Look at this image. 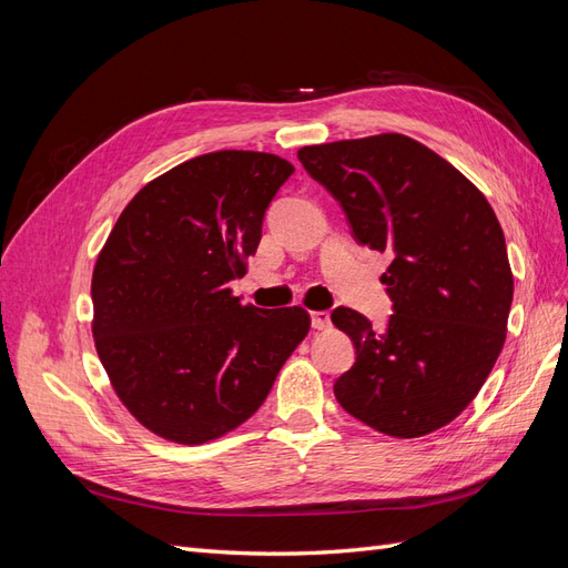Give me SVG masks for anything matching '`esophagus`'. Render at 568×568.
<instances>
[{"label":"esophagus","instance_id":"obj_1","mask_svg":"<svg viewBox=\"0 0 568 568\" xmlns=\"http://www.w3.org/2000/svg\"><path fill=\"white\" fill-rule=\"evenodd\" d=\"M311 322H313V329H317V332L329 329V324H332L329 313H326V311H315V313H311Z\"/></svg>","mask_w":568,"mask_h":568}]
</instances>
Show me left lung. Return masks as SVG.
Instances as JSON below:
<instances>
[{
    "mask_svg": "<svg viewBox=\"0 0 568 568\" xmlns=\"http://www.w3.org/2000/svg\"><path fill=\"white\" fill-rule=\"evenodd\" d=\"M298 161L341 203L357 244L390 257L386 332L351 307L332 313L355 346L336 400L395 438L450 424L507 336L514 277L490 203L436 151L395 132L303 146Z\"/></svg>",
    "mask_w": 568,
    "mask_h": 568,
    "instance_id": "left-lung-1",
    "label": "left lung"
}]
</instances>
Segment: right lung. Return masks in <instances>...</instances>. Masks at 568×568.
<instances>
[{"instance_id": "obj_1", "label": "right lung", "mask_w": 568, "mask_h": 568, "mask_svg": "<svg viewBox=\"0 0 568 568\" xmlns=\"http://www.w3.org/2000/svg\"><path fill=\"white\" fill-rule=\"evenodd\" d=\"M294 173L263 151H213L151 180L120 213L92 274V334L130 415L201 445L263 405L311 329L303 307L242 305L230 282Z\"/></svg>"}]
</instances>
